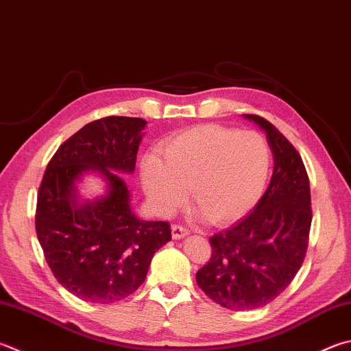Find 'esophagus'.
Listing matches in <instances>:
<instances>
[{"label":"esophagus","mask_w":351,"mask_h":351,"mask_svg":"<svg viewBox=\"0 0 351 351\" xmlns=\"http://www.w3.org/2000/svg\"><path fill=\"white\" fill-rule=\"evenodd\" d=\"M187 234H189V230L186 227H182L180 224L171 226V237H173V239H181L184 237H187Z\"/></svg>","instance_id":"esophagus-1"}]
</instances>
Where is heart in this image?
<instances>
[{"mask_svg": "<svg viewBox=\"0 0 351 351\" xmlns=\"http://www.w3.org/2000/svg\"><path fill=\"white\" fill-rule=\"evenodd\" d=\"M161 156L147 154L139 173L145 196L161 216H169L187 197L216 224L241 218L265 187L270 149L253 130L204 124L169 138Z\"/></svg>", "mask_w": 351, "mask_h": 351, "instance_id": "b5f03b06", "label": "heart"}]
</instances>
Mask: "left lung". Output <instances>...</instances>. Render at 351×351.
Listing matches in <instances>:
<instances>
[{
	"label": "left lung",
	"mask_w": 351,
	"mask_h": 351,
	"mask_svg": "<svg viewBox=\"0 0 351 351\" xmlns=\"http://www.w3.org/2000/svg\"><path fill=\"white\" fill-rule=\"evenodd\" d=\"M265 132L275 169L264 196L244 219L210 238L212 258L196 282L228 310L264 307L301 269L311 226L308 175L296 149L258 114H244Z\"/></svg>",
	"instance_id": "obj_1"
}]
</instances>
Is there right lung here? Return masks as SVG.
Here are the masks:
<instances>
[{
  "mask_svg": "<svg viewBox=\"0 0 351 351\" xmlns=\"http://www.w3.org/2000/svg\"><path fill=\"white\" fill-rule=\"evenodd\" d=\"M147 121L107 117L86 124L60 145L38 190L35 228L47 264L64 289L93 304L132 295L154 254L171 239L169 222L133 213L130 192L117 171L133 173ZM97 171L106 195L81 202L75 182Z\"/></svg>",
  "mask_w": 351,
  "mask_h": 351,
  "instance_id": "add662e5",
  "label": "right lung"
}]
</instances>
